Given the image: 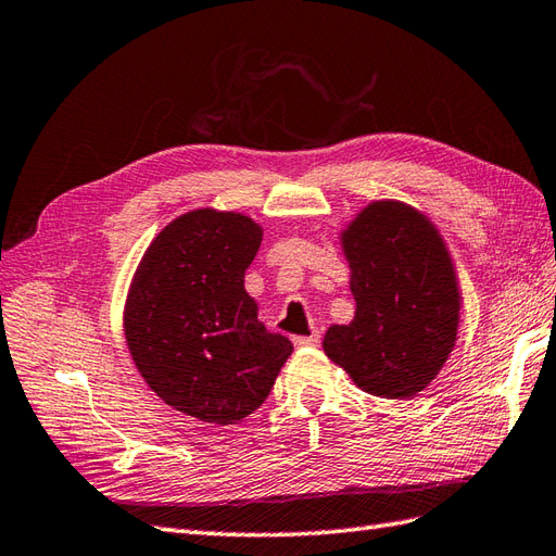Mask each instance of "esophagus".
I'll use <instances>...</instances> for the list:
<instances>
[{
  "mask_svg": "<svg viewBox=\"0 0 556 556\" xmlns=\"http://www.w3.org/2000/svg\"><path fill=\"white\" fill-rule=\"evenodd\" d=\"M294 346H318V342H320V334L314 330L311 334H306V337H294Z\"/></svg>",
  "mask_w": 556,
  "mask_h": 556,
  "instance_id": "34e87169",
  "label": "esophagus"
}]
</instances>
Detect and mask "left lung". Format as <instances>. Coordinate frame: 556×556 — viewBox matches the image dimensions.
Instances as JSON below:
<instances>
[{
  "instance_id": "1",
  "label": "left lung",
  "mask_w": 556,
  "mask_h": 556,
  "mask_svg": "<svg viewBox=\"0 0 556 556\" xmlns=\"http://www.w3.org/2000/svg\"><path fill=\"white\" fill-rule=\"evenodd\" d=\"M342 252L356 311L325 332V356L372 396L413 399L457 340L463 296L445 240L419 210L375 200L342 231Z\"/></svg>"
}]
</instances>
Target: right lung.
I'll use <instances>...</instances> for the list:
<instances>
[{
	"label": "right lung",
	"instance_id": "right-lung-1",
	"mask_svg": "<svg viewBox=\"0 0 556 556\" xmlns=\"http://www.w3.org/2000/svg\"><path fill=\"white\" fill-rule=\"evenodd\" d=\"M262 236L240 212H186L155 236L131 278V361L162 401L200 422L226 427L254 413L292 354L245 290Z\"/></svg>",
	"mask_w": 556,
	"mask_h": 556
}]
</instances>
